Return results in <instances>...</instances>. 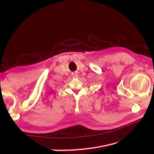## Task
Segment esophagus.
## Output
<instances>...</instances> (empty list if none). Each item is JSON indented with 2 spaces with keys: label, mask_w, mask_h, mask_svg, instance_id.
Masks as SVG:
<instances>
[{
  "label": "esophagus",
  "mask_w": 154,
  "mask_h": 154,
  "mask_svg": "<svg viewBox=\"0 0 154 154\" xmlns=\"http://www.w3.org/2000/svg\"><path fill=\"white\" fill-rule=\"evenodd\" d=\"M78 76V74H74V77H75V78H77Z\"/></svg>",
  "instance_id": "obj_1"
}]
</instances>
